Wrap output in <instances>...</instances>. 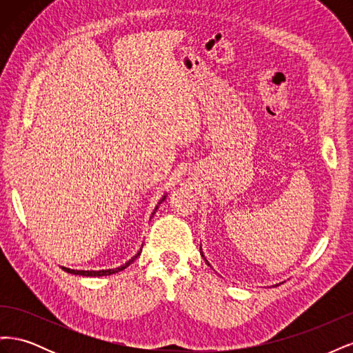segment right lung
<instances>
[{"label":"right lung","mask_w":353,"mask_h":353,"mask_svg":"<svg viewBox=\"0 0 353 353\" xmlns=\"http://www.w3.org/2000/svg\"><path fill=\"white\" fill-rule=\"evenodd\" d=\"M162 200H165V197L162 199ZM157 209V208H156ZM156 209H154V212H156ZM154 212H153V215H154ZM140 253H141V250L138 252L132 259H130L128 261L125 265H122V266H119V268H114V270H103V271H77V270H70V268H63L65 270L66 272H69V274H74V275H85V276H101V275H110V274H114V272H119V271H122V270H125L126 266H130L138 256H140Z\"/></svg>","instance_id":"add662e5"}]
</instances>
